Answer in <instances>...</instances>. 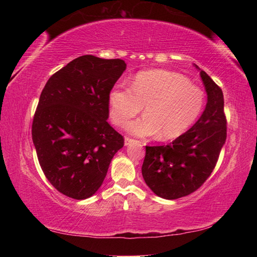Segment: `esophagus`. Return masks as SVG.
Returning a JSON list of instances; mask_svg holds the SVG:
<instances>
[{"label": "esophagus", "mask_w": 257, "mask_h": 257, "mask_svg": "<svg viewBox=\"0 0 257 257\" xmlns=\"http://www.w3.org/2000/svg\"><path fill=\"white\" fill-rule=\"evenodd\" d=\"M137 141H135V139H133V138H129V137H125L124 138V145L125 146H128V145H130V144H134V143H136Z\"/></svg>", "instance_id": "obj_1"}]
</instances>
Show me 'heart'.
Segmentation results:
<instances>
[{
	"mask_svg": "<svg viewBox=\"0 0 257 257\" xmlns=\"http://www.w3.org/2000/svg\"><path fill=\"white\" fill-rule=\"evenodd\" d=\"M205 92L180 73L168 70H147L135 76L132 88L116 85L108 95L112 122L123 127L145 105V114L127 125L139 137L160 134L173 139L184 134L198 119L205 105Z\"/></svg>",
	"mask_w": 257,
	"mask_h": 257,
	"instance_id": "obj_1",
	"label": "heart"
}]
</instances>
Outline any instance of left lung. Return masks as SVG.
<instances>
[{
  "label": "left lung",
  "mask_w": 257,
  "mask_h": 257,
  "mask_svg": "<svg viewBox=\"0 0 257 257\" xmlns=\"http://www.w3.org/2000/svg\"><path fill=\"white\" fill-rule=\"evenodd\" d=\"M201 77L207 103L197 122L170 144L146 146L143 178L159 197L177 199L197 190L214 170L227 139L222 89L205 71Z\"/></svg>",
  "instance_id": "1"
}]
</instances>
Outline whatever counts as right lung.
<instances>
[{
    "instance_id": "obj_1",
    "label": "right lung",
    "mask_w": 257,
    "mask_h": 257,
    "mask_svg": "<svg viewBox=\"0 0 257 257\" xmlns=\"http://www.w3.org/2000/svg\"><path fill=\"white\" fill-rule=\"evenodd\" d=\"M125 67L120 59L82 55L55 72L42 90L33 142L47 180L68 197L93 196L123 147V137L106 120L108 95Z\"/></svg>"
}]
</instances>
